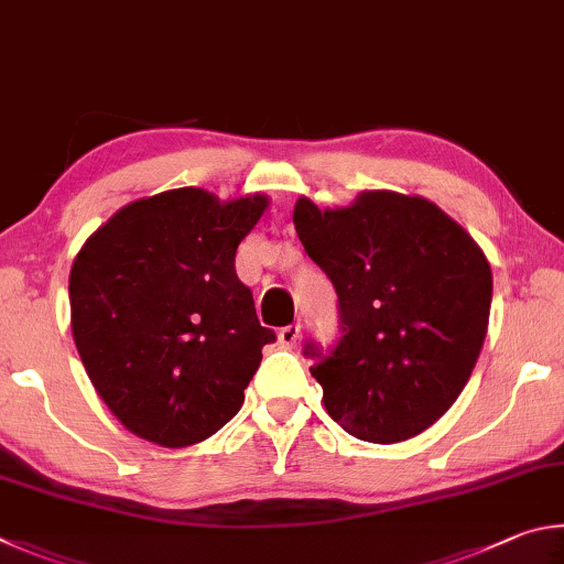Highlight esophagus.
I'll return each mask as SVG.
<instances>
[{
  "label": "esophagus",
  "instance_id": "obj_1",
  "mask_svg": "<svg viewBox=\"0 0 564 564\" xmlns=\"http://www.w3.org/2000/svg\"><path fill=\"white\" fill-rule=\"evenodd\" d=\"M302 337V327L300 324H288V327L280 329V344L282 347H297V341Z\"/></svg>",
  "mask_w": 564,
  "mask_h": 564
}]
</instances>
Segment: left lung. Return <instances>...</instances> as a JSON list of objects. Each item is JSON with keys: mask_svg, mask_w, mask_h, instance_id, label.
<instances>
[{"mask_svg": "<svg viewBox=\"0 0 564 564\" xmlns=\"http://www.w3.org/2000/svg\"><path fill=\"white\" fill-rule=\"evenodd\" d=\"M292 220L339 297L337 344H304L324 409L354 438L419 436L478 361L492 300L486 254L419 195L367 191L337 210L300 197Z\"/></svg>", "mask_w": 564, "mask_h": 564, "instance_id": "left-lung-1", "label": "left lung"}]
</instances>
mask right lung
Returning a JSON list of instances; mask_svg holds the SVG:
<instances>
[{
  "label": "right lung",
  "instance_id": "1",
  "mask_svg": "<svg viewBox=\"0 0 564 564\" xmlns=\"http://www.w3.org/2000/svg\"><path fill=\"white\" fill-rule=\"evenodd\" d=\"M264 195L220 203L177 187L118 210L68 276L72 332L88 379L123 426L165 448L220 431L276 337L257 319L235 252Z\"/></svg>",
  "mask_w": 564,
  "mask_h": 564
}]
</instances>
